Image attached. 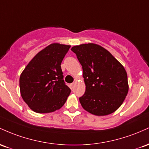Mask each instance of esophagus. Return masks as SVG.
Here are the masks:
<instances>
[{"label":"esophagus","instance_id":"1","mask_svg":"<svg viewBox=\"0 0 149 149\" xmlns=\"http://www.w3.org/2000/svg\"><path fill=\"white\" fill-rule=\"evenodd\" d=\"M74 86H75V83H72L71 84H70V88H71L72 89V88H74Z\"/></svg>","mask_w":149,"mask_h":149}]
</instances>
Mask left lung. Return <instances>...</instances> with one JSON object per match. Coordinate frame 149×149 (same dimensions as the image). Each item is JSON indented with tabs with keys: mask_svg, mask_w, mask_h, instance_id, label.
<instances>
[{
	"mask_svg": "<svg viewBox=\"0 0 149 149\" xmlns=\"http://www.w3.org/2000/svg\"><path fill=\"white\" fill-rule=\"evenodd\" d=\"M82 66L86 85L79 102L84 110L103 116L119 108L127 95V74L109 51L95 43L72 48Z\"/></svg>",
	"mask_w": 149,
	"mask_h": 149,
	"instance_id": "left-lung-1",
	"label": "left lung"
}]
</instances>
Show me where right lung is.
Wrapping results in <instances>:
<instances>
[{
    "label": "right lung",
    "mask_w": 149,
    "mask_h": 149,
    "mask_svg": "<svg viewBox=\"0 0 149 149\" xmlns=\"http://www.w3.org/2000/svg\"><path fill=\"white\" fill-rule=\"evenodd\" d=\"M70 46L52 43L38 53L19 77L21 96L33 111L51 113L60 109L71 90L63 79L61 63Z\"/></svg>",
    "instance_id": "1"
}]
</instances>
